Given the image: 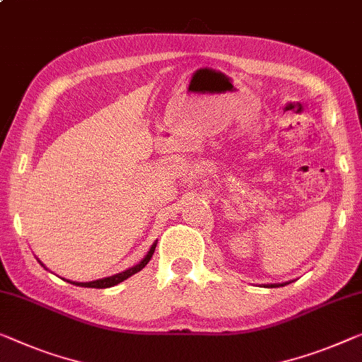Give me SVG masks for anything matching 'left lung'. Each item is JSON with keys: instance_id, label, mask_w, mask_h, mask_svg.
Returning <instances> with one entry per match:
<instances>
[{"instance_id": "8db88e82", "label": "left lung", "mask_w": 362, "mask_h": 362, "mask_svg": "<svg viewBox=\"0 0 362 362\" xmlns=\"http://www.w3.org/2000/svg\"><path fill=\"white\" fill-rule=\"evenodd\" d=\"M286 284L289 283H274V284H263V286H265V288H279V286H286Z\"/></svg>"}]
</instances>
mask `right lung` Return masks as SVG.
Masks as SVG:
<instances>
[{
	"label": "right lung",
	"mask_w": 362,
	"mask_h": 362,
	"mask_svg": "<svg viewBox=\"0 0 362 362\" xmlns=\"http://www.w3.org/2000/svg\"><path fill=\"white\" fill-rule=\"evenodd\" d=\"M156 245H158V242H154L153 245H151V249L148 250V253L146 255H144V258L141 262L138 263V265H134V267H132V268H128V269H125V272H122V273H117V274H113V276H107V278H100V279H95V281H88V283H78V281H69V279H66L68 283H71V284H74V286H81V288H97V289H105V288H112V286H115V284H118V283H122V281H125L127 278H129V276H133L134 273H138V272H141V269L148 265V262L151 260V257H153V253H154V250H156ZM39 263L40 265L45 268V265H43V263L39 260Z\"/></svg>",
	"instance_id": "obj_1"
}]
</instances>
